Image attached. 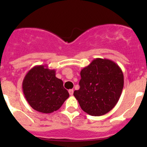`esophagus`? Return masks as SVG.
I'll return each mask as SVG.
<instances>
[{"label": "esophagus", "mask_w": 147, "mask_h": 147, "mask_svg": "<svg viewBox=\"0 0 147 147\" xmlns=\"http://www.w3.org/2000/svg\"><path fill=\"white\" fill-rule=\"evenodd\" d=\"M69 95H72V94H73V92H74V90H72V89H71V90H69Z\"/></svg>", "instance_id": "esophagus-1"}]
</instances>
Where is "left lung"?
Returning <instances> with one entry per match:
<instances>
[{
  "mask_svg": "<svg viewBox=\"0 0 147 147\" xmlns=\"http://www.w3.org/2000/svg\"><path fill=\"white\" fill-rule=\"evenodd\" d=\"M80 89L74 92L82 109L92 116L112 110L124 87V75L119 65L108 59L96 58L80 72Z\"/></svg>",
  "mask_w": 147,
  "mask_h": 147,
  "instance_id": "obj_1",
  "label": "left lung"
}]
</instances>
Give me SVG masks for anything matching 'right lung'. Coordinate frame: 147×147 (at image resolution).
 <instances>
[{"label":"right lung","mask_w":147,"mask_h":147,"mask_svg":"<svg viewBox=\"0 0 147 147\" xmlns=\"http://www.w3.org/2000/svg\"><path fill=\"white\" fill-rule=\"evenodd\" d=\"M22 87L31 107L45 114L60 109L69 96L63 80L55 77V70L47 65L31 68L23 79Z\"/></svg>","instance_id":"1"}]
</instances>
